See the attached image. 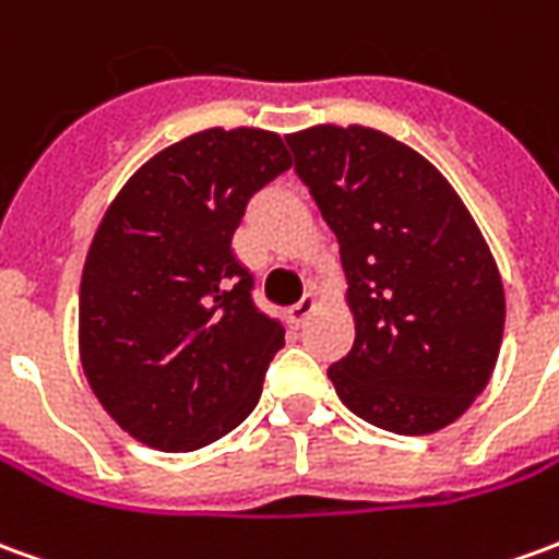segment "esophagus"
Masks as SVG:
<instances>
[{"label": "esophagus", "mask_w": 559, "mask_h": 559, "mask_svg": "<svg viewBox=\"0 0 559 559\" xmlns=\"http://www.w3.org/2000/svg\"><path fill=\"white\" fill-rule=\"evenodd\" d=\"M311 311H314V296H311V293H306V296H302V299H299V302H296V306L287 311V318H290L293 326L299 330V326H302V323L308 320V314H311Z\"/></svg>", "instance_id": "obj_1"}]
</instances>
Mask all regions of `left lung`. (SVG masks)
I'll list each match as a JSON object with an SVG mask.
<instances>
[{
    "instance_id": "obj_1",
    "label": "left lung",
    "mask_w": 559,
    "mask_h": 559,
    "mask_svg": "<svg viewBox=\"0 0 559 559\" xmlns=\"http://www.w3.org/2000/svg\"><path fill=\"white\" fill-rule=\"evenodd\" d=\"M293 171L338 239L354 345L326 374L372 427L454 424L497 366L506 293L454 187L408 144L366 127L287 135Z\"/></svg>"
}]
</instances>
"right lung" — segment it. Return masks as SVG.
Returning a JSON list of instances; mask_svg holds the SVG:
<instances>
[{"instance_id": "obj_1", "label": "right lung", "mask_w": 559, "mask_h": 559, "mask_svg": "<svg viewBox=\"0 0 559 559\" xmlns=\"http://www.w3.org/2000/svg\"><path fill=\"white\" fill-rule=\"evenodd\" d=\"M287 169L275 132L205 130L147 159L105 212L81 278V362L132 439L197 451L260 402L284 326L253 302L233 236Z\"/></svg>"}]
</instances>
